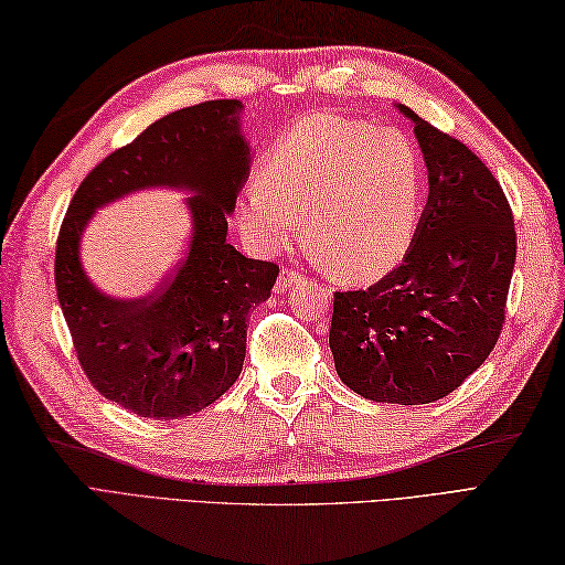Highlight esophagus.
I'll list each match as a JSON object with an SVG mask.
<instances>
[{"mask_svg":"<svg viewBox=\"0 0 565 565\" xmlns=\"http://www.w3.org/2000/svg\"><path fill=\"white\" fill-rule=\"evenodd\" d=\"M305 280H307L305 273H299V270H295V268H285V270L280 273V278H278V290H290L292 285L305 282Z\"/></svg>","mask_w":565,"mask_h":565,"instance_id":"esophagus-1","label":"esophagus"}]
</instances>
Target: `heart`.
I'll use <instances>...</instances> for the list:
<instances>
[{
	"label": "heart",
	"mask_w": 565,
	"mask_h": 565,
	"mask_svg": "<svg viewBox=\"0 0 565 565\" xmlns=\"http://www.w3.org/2000/svg\"><path fill=\"white\" fill-rule=\"evenodd\" d=\"M422 162L403 131L319 113L285 131L246 186V235L278 249L305 217L307 242L342 280H374L415 235Z\"/></svg>",
	"instance_id": "b5f03b06"
}]
</instances>
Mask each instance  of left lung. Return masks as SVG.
Instances as JSON below:
<instances>
[{"mask_svg": "<svg viewBox=\"0 0 565 565\" xmlns=\"http://www.w3.org/2000/svg\"><path fill=\"white\" fill-rule=\"evenodd\" d=\"M429 201L403 264L366 290L333 295L330 352L348 388L426 405L462 386L497 348L515 266V220L470 148L409 107Z\"/></svg>", "mask_w": 565, "mask_h": 565, "instance_id": "obj_1", "label": "left lung"}]
</instances>
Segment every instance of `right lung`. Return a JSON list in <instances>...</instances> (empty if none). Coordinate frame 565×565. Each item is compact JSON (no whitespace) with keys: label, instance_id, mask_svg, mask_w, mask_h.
I'll return each mask as SVG.
<instances>
[{"label":"right lung","instance_id":"right-lung-1","mask_svg":"<svg viewBox=\"0 0 565 565\" xmlns=\"http://www.w3.org/2000/svg\"><path fill=\"white\" fill-rule=\"evenodd\" d=\"M239 109V100H209L150 124L95 164L60 227L54 285L78 364L95 391L139 417H189L227 393L244 364L249 313L278 278V264L225 242L249 174ZM143 185L195 191L190 252L150 298H105L79 268V232L95 207Z\"/></svg>","mask_w":565,"mask_h":565}]
</instances>
